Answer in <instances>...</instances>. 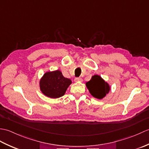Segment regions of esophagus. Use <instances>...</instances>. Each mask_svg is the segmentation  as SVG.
Segmentation results:
<instances>
[{
    "label": "esophagus",
    "mask_w": 149,
    "mask_h": 149,
    "mask_svg": "<svg viewBox=\"0 0 149 149\" xmlns=\"http://www.w3.org/2000/svg\"><path fill=\"white\" fill-rule=\"evenodd\" d=\"M74 81H75V82H82L83 81V79H82L81 78L79 77V78H75Z\"/></svg>",
    "instance_id": "obj_1"
}]
</instances>
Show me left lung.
<instances>
[{
  "label": "left lung",
  "instance_id": "1",
  "mask_svg": "<svg viewBox=\"0 0 149 149\" xmlns=\"http://www.w3.org/2000/svg\"><path fill=\"white\" fill-rule=\"evenodd\" d=\"M86 86L91 95L98 99H102L110 91L109 84L98 75L91 77L90 81L86 83Z\"/></svg>",
  "mask_w": 149,
  "mask_h": 149
}]
</instances>
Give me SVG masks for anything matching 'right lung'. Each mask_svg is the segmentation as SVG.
Returning a JSON list of instances; mask_svg holds the SVG:
<instances>
[{
	"mask_svg": "<svg viewBox=\"0 0 149 149\" xmlns=\"http://www.w3.org/2000/svg\"><path fill=\"white\" fill-rule=\"evenodd\" d=\"M72 81L63 76L59 70L47 72L40 81V88L45 96L57 99L65 95Z\"/></svg>",
	"mask_w": 149,
	"mask_h": 149,
	"instance_id": "1",
	"label": "right lung"
}]
</instances>
